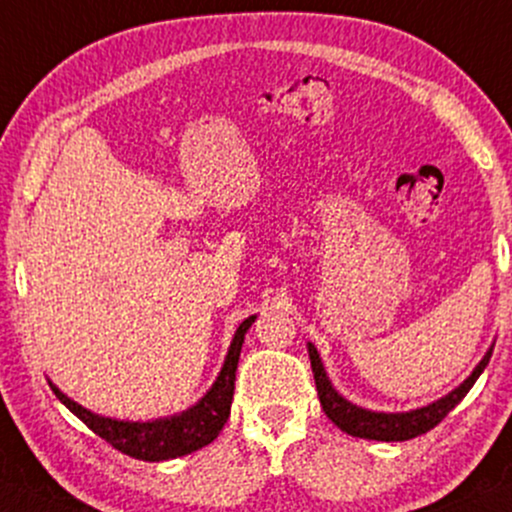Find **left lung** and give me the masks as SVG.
Instances as JSON below:
<instances>
[{"label":"left lung","instance_id":"8db88e82","mask_svg":"<svg viewBox=\"0 0 512 512\" xmlns=\"http://www.w3.org/2000/svg\"><path fill=\"white\" fill-rule=\"evenodd\" d=\"M493 347H488L486 355L481 357V362L476 364L474 372H471L457 389H452L447 396L437 398V401L428 403L423 408H413V411H398V413H386V411H369V408L357 406V403L347 401L345 396H340L338 389L330 384L328 374H325L323 359H320L316 345L308 342V357H311L313 367V379H316V389L320 406H323L325 415L333 420L342 432L352 437H364V440H379V442H406L413 437L425 435V432L435 428L437 423H442V418L457 406L459 401L469 393L471 386L476 384L481 372L486 369L488 359H491Z\"/></svg>","mask_w":512,"mask_h":512}]
</instances>
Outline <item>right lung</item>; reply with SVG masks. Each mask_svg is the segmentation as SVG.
<instances>
[{
  "mask_svg": "<svg viewBox=\"0 0 512 512\" xmlns=\"http://www.w3.org/2000/svg\"><path fill=\"white\" fill-rule=\"evenodd\" d=\"M255 318L257 316H247L238 325L233 340H230L228 355L223 359L221 372H218L211 389L182 413L162 415V418L153 420L109 418V415H99L72 401L53 381H48V384L67 411L75 413L89 430L97 432L101 440H106L128 457L143 459V462H165V459L184 457V454H192L196 449L211 445L226 425L230 403H233L240 350H243L245 333L255 323Z\"/></svg>",
  "mask_w": 512,
  "mask_h": 512,
  "instance_id": "1",
  "label": "right lung"
}]
</instances>
